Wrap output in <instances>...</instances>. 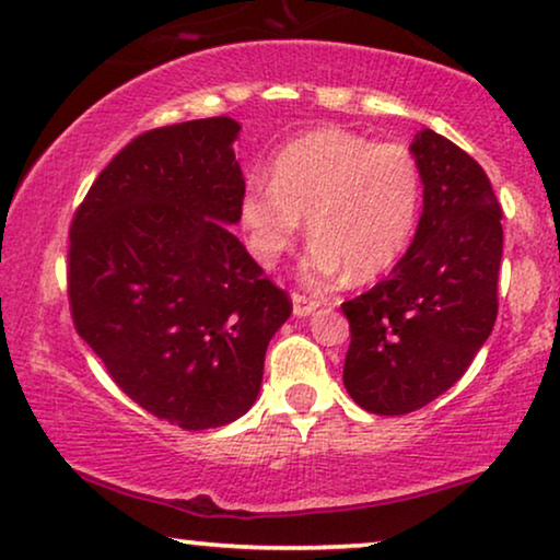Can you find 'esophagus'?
<instances>
[{"label": "esophagus", "instance_id": "obj_1", "mask_svg": "<svg viewBox=\"0 0 560 560\" xmlns=\"http://www.w3.org/2000/svg\"><path fill=\"white\" fill-rule=\"evenodd\" d=\"M318 308V301H314V298L303 295V293H293V314L295 316H311L314 311Z\"/></svg>", "mask_w": 560, "mask_h": 560}]
</instances>
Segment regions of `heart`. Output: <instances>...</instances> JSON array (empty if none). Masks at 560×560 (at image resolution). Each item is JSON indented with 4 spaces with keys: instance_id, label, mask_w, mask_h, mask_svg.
Masks as SVG:
<instances>
[{
    "instance_id": "heart-1",
    "label": "heart",
    "mask_w": 560,
    "mask_h": 560,
    "mask_svg": "<svg viewBox=\"0 0 560 560\" xmlns=\"http://www.w3.org/2000/svg\"><path fill=\"white\" fill-rule=\"evenodd\" d=\"M422 170L401 141H370L342 128H316L278 151L270 183L252 179L238 221L262 267L298 242L301 215L314 238L303 272L311 280H373L409 249L422 210Z\"/></svg>"
}]
</instances>
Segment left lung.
Masks as SVG:
<instances>
[{"instance_id": "obj_1", "label": "left lung", "mask_w": 560, "mask_h": 560, "mask_svg": "<svg viewBox=\"0 0 560 560\" xmlns=\"http://www.w3.org/2000/svg\"><path fill=\"white\" fill-rule=\"evenodd\" d=\"M417 236L386 280L342 303L352 342L345 386L381 417L417 411L460 381L499 314L502 206L474 156L424 128Z\"/></svg>"}]
</instances>
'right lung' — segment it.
<instances>
[{"label": "right lung", "mask_w": 560, "mask_h": 560, "mask_svg": "<svg viewBox=\"0 0 560 560\" xmlns=\"http://www.w3.org/2000/svg\"><path fill=\"white\" fill-rule=\"evenodd\" d=\"M238 128L221 115L136 136L71 218L77 334L122 394L183 430L249 411L293 311L226 226L244 192Z\"/></svg>", "instance_id": "add662e5"}]
</instances>
